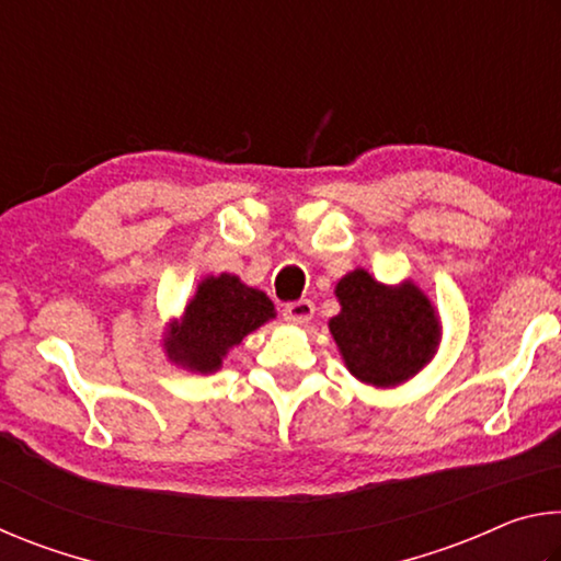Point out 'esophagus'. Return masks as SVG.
I'll list each match as a JSON object with an SVG mask.
<instances>
[{"label": "esophagus", "mask_w": 561, "mask_h": 561, "mask_svg": "<svg viewBox=\"0 0 561 561\" xmlns=\"http://www.w3.org/2000/svg\"><path fill=\"white\" fill-rule=\"evenodd\" d=\"M311 317H314V304L309 299H299V301H291L284 307V321H289V324H309Z\"/></svg>", "instance_id": "1"}]
</instances>
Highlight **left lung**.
<instances>
[{
    "label": "left lung",
    "instance_id": "8db88e82",
    "mask_svg": "<svg viewBox=\"0 0 561 561\" xmlns=\"http://www.w3.org/2000/svg\"><path fill=\"white\" fill-rule=\"evenodd\" d=\"M336 299L341 311L329 331L351 376L368 386L408 381L440 344V319L413 282L388 287L366 270H354L339 279Z\"/></svg>",
    "mask_w": 561,
    "mask_h": 561
}]
</instances>
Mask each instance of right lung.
Here are the masks:
<instances>
[{
	"mask_svg": "<svg viewBox=\"0 0 561 561\" xmlns=\"http://www.w3.org/2000/svg\"><path fill=\"white\" fill-rule=\"evenodd\" d=\"M274 317L277 311L267 294L247 287L234 274L205 277L183 317L170 324L163 339L165 354L190 371L213 374L227 351Z\"/></svg>",
	"mask_w": 561,
	"mask_h": 561,
	"instance_id": "right-lung-1",
	"label": "right lung"
}]
</instances>
